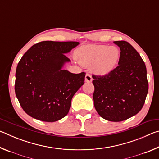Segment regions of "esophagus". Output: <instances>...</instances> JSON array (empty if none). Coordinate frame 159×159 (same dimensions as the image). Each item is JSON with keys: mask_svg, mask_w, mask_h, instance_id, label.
Instances as JSON below:
<instances>
[{"mask_svg": "<svg viewBox=\"0 0 159 159\" xmlns=\"http://www.w3.org/2000/svg\"><path fill=\"white\" fill-rule=\"evenodd\" d=\"M85 80L86 82H92L93 80V78L91 76V75L89 74H87L85 75Z\"/></svg>", "mask_w": 159, "mask_h": 159, "instance_id": "1", "label": "esophagus"}]
</instances>
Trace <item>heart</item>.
<instances>
[{
  "instance_id": "obj_1",
  "label": "heart",
  "mask_w": 159,
  "mask_h": 159,
  "mask_svg": "<svg viewBox=\"0 0 159 159\" xmlns=\"http://www.w3.org/2000/svg\"><path fill=\"white\" fill-rule=\"evenodd\" d=\"M75 57L80 64L90 66L95 74H108L114 68L120 57L117 48L104 45H88L78 48Z\"/></svg>"
}]
</instances>
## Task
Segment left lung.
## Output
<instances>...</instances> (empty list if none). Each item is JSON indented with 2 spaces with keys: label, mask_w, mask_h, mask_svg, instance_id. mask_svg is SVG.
<instances>
[{
  "label": "left lung",
  "mask_w": 159,
  "mask_h": 159,
  "mask_svg": "<svg viewBox=\"0 0 159 159\" xmlns=\"http://www.w3.org/2000/svg\"><path fill=\"white\" fill-rule=\"evenodd\" d=\"M114 43L120 50L118 65L104 76L93 75V98L102 118L119 122L142 109L149 84L146 66L137 50L125 41Z\"/></svg>",
  "instance_id": "1"
}]
</instances>
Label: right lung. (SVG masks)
Instances as JSON below:
<instances>
[{"mask_svg": "<svg viewBox=\"0 0 159 159\" xmlns=\"http://www.w3.org/2000/svg\"><path fill=\"white\" fill-rule=\"evenodd\" d=\"M79 42L42 41L25 52L17 64L15 90L21 108L36 119L55 122L69 113L71 99L84 84L85 73L62 68L65 55Z\"/></svg>", "mask_w": 159, "mask_h": 159, "instance_id": "add662e5", "label": "right lung"}]
</instances>
